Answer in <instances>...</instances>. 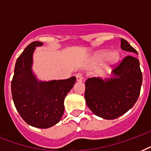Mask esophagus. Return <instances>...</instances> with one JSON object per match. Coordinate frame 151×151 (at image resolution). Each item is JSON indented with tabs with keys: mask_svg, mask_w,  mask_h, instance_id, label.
Returning <instances> with one entry per match:
<instances>
[{
	"mask_svg": "<svg viewBox=\"0 0 151 151\" xmlns=\"http://www.w3.org/2000/svg\"><path fill=\"white\" fill-rule=\"evenodd\" d=\"M76 78H77V81H78V82H81L83 81L82 73H77V74H76Z\"/></svg>",
	"mask_w": 151,
	"mask_h": 151,
	"instance_id": "1",
	"label": "esophagus"
}]
</instances>
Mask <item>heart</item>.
<instances>
[{"label":"heart","instance_id":"heart-1","mask_svg":"<svg viewBox=\"0 0 151 151\" xmlns=\"http://www.w3.org/2000/svg\"><path fill=\"white\" fill-rule=\"evenodd\" d=\"M119 58L120 54L119 52H117V51H114V52H109L107 51H103V52H101L98 55V59H100V60H103L105 59H107V67H109V66H110V65H113V64L117 63L119 60Z\"/></svg>","mask_w":151,"mask_h":151}]
</instances>
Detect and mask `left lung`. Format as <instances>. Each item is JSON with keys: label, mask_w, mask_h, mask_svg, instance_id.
Wrapping results in <instances>:
<instances>
[{"label": "left lung", "mask_w": 151, "mask_h": 151, "mask_svg": "<svg viewBox=\"0 0 151 151\" xmlns=\"http://www.w3.org/2000/svg\"><path fill=\"white\" fill-rule=\"evenodd\" d=\"M121 48L137 54L136 49L123 38L121 39ZM142 81L139 62L132 55H128L114 69L110 78L87 79L85 93L87 106L98 117L115 119L125 114L136 103Z\"/></svg>", "instance_id": "left-lung-1"}]
</instances>
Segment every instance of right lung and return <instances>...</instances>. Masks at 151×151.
<instances>
[{
  "instance_id": "1",
  "label": "right lung",
  "mask_w": 151,
  "mask_h": 151,
  "mask_svg": "<svg viewBox=\"0 0 151 151\" xmlns=\"http://www.w3.org/2000/svg\"><path fill=\"white\" fill-rule=\"evenodd\" d=\"M42 42L34 41L25 48L15 63L12 95L16 110L27 124L48 129L60 121L64 99L75 84L76 78L49 81H38L32 70L33 55Z\"/></svg>"
}]
</instances>
